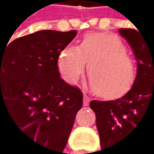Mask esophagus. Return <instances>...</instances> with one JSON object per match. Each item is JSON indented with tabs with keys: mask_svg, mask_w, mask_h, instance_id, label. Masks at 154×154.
Instances as JSON below:
<instances>
[{
	"mask_svg": "<svg viewBox=\"0 0 154 154\" xmlns=\"http://www.w3.org/2000/svg\"><path fill=\"white\" fill-rule=\"evenodd\" d=\"M90 100H91V99H90V96H89V95H86V94L83 95V105H89Z\"/></svg>",
	"mask_w": 154,
	"mask_h": 154,
	"instance_id": "obj_1",
	"label": "esophagus"
}]
</instances>
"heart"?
Masks as SVG:
<instances>
[{
    "mask_svg": "<svg viewBox=\"0 0 154 154\" xmlns=\"http://www.w3.org/2000/svg\"><path fill=\"white\" fill-rule=\"evenodd\" d=\"M86 63L94 91L105 99L126 94L137 78L135 64L125 42L111 32L86 33L78 46H65L56 59L60 77L71 85L78 82Z\"/></svg>",
    "mask_w": 154,
    "mask_h": 154,
    "instance_id": "b5f03b06",
    "label": "heart"
}]
</instances>
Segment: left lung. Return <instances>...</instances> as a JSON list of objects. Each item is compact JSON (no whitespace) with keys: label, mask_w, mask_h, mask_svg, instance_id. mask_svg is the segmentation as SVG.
I'll use <instances>...</instances> for the list:
<instances>
[{"label":"left lung","mask_w":154,"mask_h":154,"mask_svg":"<svg viewBox=\"0 0 154 154\" xmlns=\"http://www.w3.org/2000/svg\"><path fill=\"white\" fill-rule=\"evenodd\" d=\"M118 32L134 51L138 72L133 87L122 98L90 103L105 154L124 152L138 130L154 129V36L129 28Z\"/></svg>","instance_id":"left-lung-1"}]
</instances>
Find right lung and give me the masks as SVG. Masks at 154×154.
<instances>
[{"label": "right lung", "mask_w": 154, "mask_h": 154, "mask_svg": "<svg viewBox=\"0 0 154 154\" xmlns=\"http://www.w3.org/2000/svg\"><path fill=\"white\" fill-rule=\"evenodd\" d=\"M76 34L39 30L0 46V116L27 154H60L67 146L82 93L60 78L56 59Z\"/></svg>", "instance_id": "right-lung-1"}]
</instances>
